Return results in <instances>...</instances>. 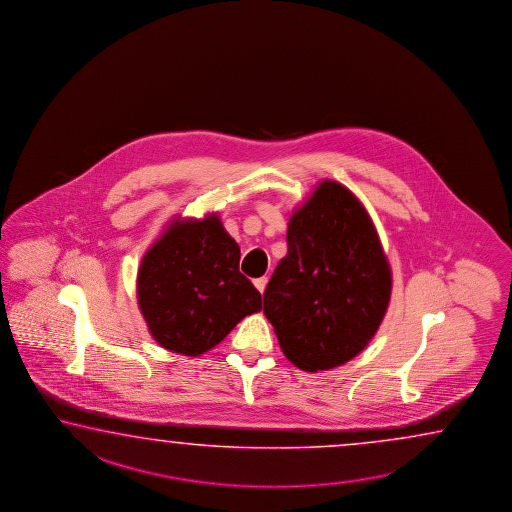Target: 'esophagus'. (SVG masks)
Masks as SVG:
<instances>
[{"label":"esophagus","instance_id":"34e87169","mask_svg":"<svg viewBox=\"0 0 512 512\" xmlns=\"http://www.w3.org/2000/svg\"><path fill=\"white\" fill-rule=\"evenodd\" d=\"M253 284H255V288H257L259 292L264 293V290H266V284H268V277H259V279H255V281H253Z\"/></svg>","mask_w":512,"mask_h":512}]
</instances>
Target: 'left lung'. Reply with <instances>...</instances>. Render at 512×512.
<instances>
[{"label": "left lung", "mask_w": 512, "mask_h": 512, "mask_svg": "<svg viewBox=\"0 0 512 512\" xmlns=\"http://www.w3.org/2000/svg\"><path fill=\"white\" fill-rule=\"evenodd\" d=\"M288 253L264 292L284 355L306 372L345 365L376 335L392 272L365 206L323 180L288 222Z\"/></svg>", "instance_id": "1"}]
</instances>
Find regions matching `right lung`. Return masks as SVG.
<instances>
[{
	"mask_svg": "<svg viewBox=\"0 0 512 512\" xmlns=\"http://www.w3.org/2000/svg\"><path fill=\"white\" fill-rule=\"evenodd\" d=\"M239 261V244L215 213L167 226L136 277L138 306L158 345L195 357L261 312V293L239 272Z\"/></svg>",
	"mask_w": 512,
	"mask_h": 512,
	"instance_id": "add662e5",
	"label": "right lung"
}]
</instances>
